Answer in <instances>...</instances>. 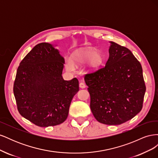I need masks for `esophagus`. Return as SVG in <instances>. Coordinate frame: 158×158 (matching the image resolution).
<instances>
[{
    "label": "esophagus",
    "instance_id": "obj_1",
    "mask_svg": "<svg viewBox=\"0 0 158 158\" xmlns=\"http://www.w3.org/2000/svg\"><path fill=\"white\" fill-rule=\"evenodd\" d=\"M79 86L80 88H85V84L84 82H80L79 84Z\"/></svg>",
    "mask_w": 158,
    "mask_h": 158
}]
</instances>
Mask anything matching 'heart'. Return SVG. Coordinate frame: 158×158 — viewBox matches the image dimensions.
<instances>
[{"mask_svg":"<svg viewBox=\"0 0 158 158\" xmlns=\"http://www.w3.org/2000/svg\"><path fill=\"white\" fill-rule=\"evenodd\" d=\"M88 62L90 69H95L98 68L102 62L101 53L96 52L94 49L79 50L73 54L71 60H67L66 66L69 70H72L74 69V66L84 64Z\"/></svg>","mask_w":158,"mask_h":158,"instance_id":"1","label":"heart"}]
</instances>
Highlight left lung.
<instances>
[{"label": "left lung", "instance_id": "left-lung-1", "mask_svg": "<svg viewBox=\"0 0 158 158\" xmlns=\"http://www.w3.org/2000/svg\"><path fill=\"white\" fill-rule=\"evenodd\" d=\"M109 52L106 65L85 74L84 80L95 119L118 125L141 111L146 85L141 64L130 50L111 41Z\"/></svg>", "mask_w": 158, "mask_h": 158}]
</instances>
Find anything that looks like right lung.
<instances>
[{"mask_svg": "<svg viewBox=\"0 0 158 158\" xmlns=\"http://www.w3.org/2000/svg\"><path fill=\"white\" fill-rule=\"evenodd\" d=\"M64 64L58 50L41 43L28 52L17 69L13 91L18 110L37 126L58 125L68 117L79 82L76 78H63Z\"/></svg>", "mask_w": 158, "mask_h": 158, "instance_id": "right-lung-1", "label": "right lung"}]
</instances>
